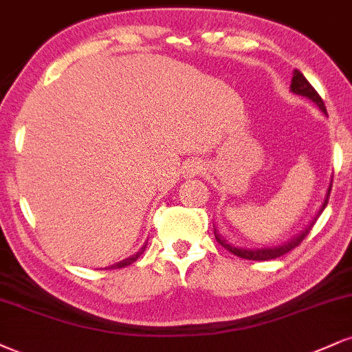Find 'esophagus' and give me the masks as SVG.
I'll list each match as a JSON object with an SVG mask.
<instances>
[{"instance_id":"1","label":"esophagus","mask_w":352,"mask_h":352,"mask_svg":"<svg viewBox=\"0 0 352 352\" xmlns=\"http://www.w3.org/2000/svg\"><path fill=\"white\" fill-rule=\"evenodd\" d=\"M203 172V165L198 160H190L188 164H185L184 167V177L185 179H193V177L200 175Z\"/></svg>"}]
</instances>
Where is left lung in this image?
Listing matches in <instances>:
<instances>
[{
	"label": "left lung",
	"instance_id": "1",
	"mask_svg": "<svg viewBox=\"0 0 352 352\" xmlns=\"http://www.w3.org/2000/svg\"><path fill=\"white\" fill-rule=\"evenodd\" d=\"M290 90L295 93V95H300V96H305V98L311 100L313 103L318 107L321 111H323L326 114V108H324V103L323 100H321V96L316 93L315 88L311 87L310 82H308L307 78L303 77L302 72L298 70H294V77H292V85H290ZM329 192H331V185H329L328 188V193H326V198L323 201V205H321V208L318 211V214H316V218L320 217L321 213H323V210L326 208V205H328V197H329ZM316 218L313 219V221L308 224L305 230L300 232V234L297 236V238L287 241L285 244L282 245H275V248H261V249H248V248H238V245H232L231 243H228L226 239L223 238L221 234H219L217 228H214V238H217V241L219 244L223 245L224 249H228V251L234 254V256L238 257H243V259H249V261H270V259H277V257L283 256V254H287L289 251H292V249H295L297 245H300V243L307 238V234L310 232L311 226L315 224Z\"/></svg>",
	"mask_w": 352,
	"mask_h": 352
}]
</instances>
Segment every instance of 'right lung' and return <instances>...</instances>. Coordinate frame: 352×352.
<instances>
[{
    "label": "right lung",
    "instance_id": "add662e5",
    "mask_svg": "<svg viewBox=\"0 0 352 352\" xmlns=\"http://www.w3.org/2000/svg\"><path fill=\"white\" fill-rule=\"evenodd\" d=\"M146 245H147V244H144L142 248L139 249V252H135L134 256H131V257H128V259H124V261L118 262V264H113L111 267H107V269H121V267H126V265H131V264H133V262L138 261V257L141 256V254L144 252V249H146Z\"/></svg>",
    "mask_w": 352,
    "mask_h": 352
}]
</instances>
